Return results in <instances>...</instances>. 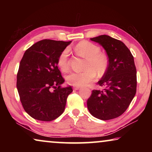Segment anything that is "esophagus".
I'll return each instance as SVG.
<instances>
[{
  "label": "esophagus",
  "instance_id": "34e87169",
  "mask_svg": "<svg viewBox=\"0 0 152 152\" xmlns=\"http://www.w3.org/2000/svg\"><path fill=\"white\" fill-rule=\"evenodd\" d=\"M81 87H79V86H74L73 87V89L74 90H79V89H80Z\"/></svg>",
  "mask_w": 152,
  "mask_h": 152
}]
</instances>
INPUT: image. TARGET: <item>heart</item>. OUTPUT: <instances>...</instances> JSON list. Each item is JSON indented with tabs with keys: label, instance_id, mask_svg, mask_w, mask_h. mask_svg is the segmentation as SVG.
Wrapping results in <instances>:
<instances>
[{
	"label": "heart",
	"instance_id": "b5f03b06",
	"mask_svg": "<svg viewBox=\"0 0 152 152\" xmlns=\"http://www.w3.org/2000/svg\"><path fill=\"white\" fill-rule=\"evenodd\" d=\"M75 50L82 57L86 58L85 71L82 72H72L67 77L69 84L75 86H84L95 80L97 73L102 75L107 69L108 58L105 54L100 53V48L94 43L88 41H81L75 47ZM68 56L67 49L60 54L57 59V65L64 72L68 69Z\"/></svg>",
	"mask_w": 152,
	"mask_h": 152
}]
</instances>
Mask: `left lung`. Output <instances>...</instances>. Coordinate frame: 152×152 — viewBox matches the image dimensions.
I'll return each mask as SVG.
<instances>
[{
    "label": "left lung",
    "mask_w": 152,
    "mask_h": 152,
    "mask_svg": "<svg viewBox=\"0 0 152 152\" xmlns=\"http://www.w3.org/2000/svg\"><path fill=\"white\" fill-rule=\"evenodd\" d=\"M91 40L105 50L109 65L97 82L105 88L92 91L87 100V107L95 118L111 120L126 111L136 95V68L134 57L123 42L108 35H100Z\"/></svg>",
    "instance_id": "obj_1"
}]
</instances>
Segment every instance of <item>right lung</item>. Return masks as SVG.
<instances>
[{
    "instance_id": "add662e5",
    "label": "right lung",
    "mask_w": 152,
    "mask_h": 152,
    "mask_svg": "<svg viewBox=\"0 0 152 152\" xmlns=\"http://www.w3.org/2000/svg\"><path fill=\"white\" fill-rule=\"evenodd\" d=\"M71 41L44 39L25 52L17 73L16 87L26 113L34 119L52 121L63 113L72 92L64 82L57 59Z\"/></svg>"
}]
</instances>
